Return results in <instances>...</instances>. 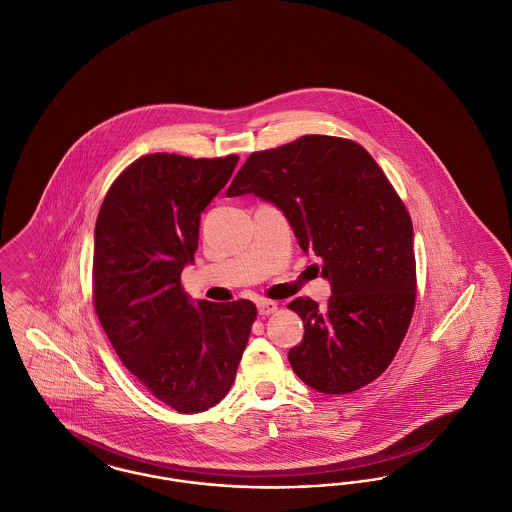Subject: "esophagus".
I'll list each match as a JSON object with an SVG mask.
<instances>
[{
    "instance_id": "34e87169",
    "label": "esophagus",
    "mask_w": 512,
    "mask_h": 512,
    "mask_svg": "<svg viewBox=\"0 0 512 512\" xmlns=\"http://www.w3.org/2000/svg\"><path fill=\"white\" fill-rule=\"evenodd\" d=\"M257 307H259V315H261V317H268V315L276 313V309H278V305H276L274 301H270V299H261V301L257 303Z\"/></svg>"
}]
</instances>
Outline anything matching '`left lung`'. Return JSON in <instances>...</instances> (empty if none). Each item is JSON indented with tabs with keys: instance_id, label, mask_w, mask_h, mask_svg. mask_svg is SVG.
Returning a JSON list of instances; mask_svg holds the SVG:
<instances>
[{
	"instance_id": "1",
	"label": "left lung",
	"mask_w": 512,
	"mask_h": 512,
	"mask_svg": "<svg viewBox=\"0 0 512 512\" xmlns=\"http://www.w3.org/2000/svg\"><path fill=\"white\" fill-rule=\"evenodd\" d=\"M280 207L303 251H315L332 295L288 305L305 336L288 353L313 390L343 395L374 382L405 338L416 301L413 222L388 176L353 140L309 134L255 151L226 195Z\"/></svg>"
}]
</instances>
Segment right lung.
<instances>
[{
  "label": "right lung",
  "mask_w": 512,
  "mask_h": 512,
  "mask_svg": "<svg viewBox=\"0 0 512 512\" xmlns=\"http://www.w3.org/2000/svg\"><path fill=\"white\" fill-rule=\"evenodd\" d=\"M238 155L151 153L117 176L94 240L92 297L122 365L178 413L217 405L234 384L257 307L249 299L194 307L182 268L194 261L201 211Z\"/></svg>",
  "instance_id": "1"
}]
</instances>
